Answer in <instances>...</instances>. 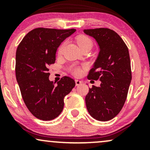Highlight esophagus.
I'll use <instances>...</instances> for the list:
<instances>
[{
	"instance_id": "esophagus-1",
	"label": "esophagus",
	"mask_w": 150,
	"mask_h": 150,
	"mask_svg": "<svg viewBox=\"0 0 150 150\" xmlns=\"http://www.w3.org/2000/svg\"><path fill=\"white\" fill-rule=\"evenodd\" d=\"M81 84H82V81L78 80H75V85H76V86L80 85Z\"/></svg>"
}]
</instances>
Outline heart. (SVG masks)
Instances as JSON below:
<instances>
[{"label": "heart", "mask_w": 150, "mask_h": 150, "mask_svg": "<svg viewBox=\"0 0 150 150\" xmlns=\"http://www.w3.org/2000/svg\"><path fill=\"white\" fill-rule=\"evenodd\" d=\"M77 42L79 46L80 47L81 49H84V48L87 47V46H92V42L91 39L86 36H79L77 38ZM65 44V42H63L58 47V53H61L62 51H63V47H64ZM72 72L75 75H79L81 73V70L77 67H73L72 68Z\"/></svg>", "instance_id": "b5f03b06"}]
</instances>
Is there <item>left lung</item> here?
Masks as SVG:
<instances>
[{"mask_svg": "<svg viewBox=\"0 0 150 150\" xmlns=\"http://www.w3.org/2000/svg\"><path fill=\"white\" fill-rule=\"evenodd\" d=\"M99 46L98 57L89 70V80H99V87L93 85L86 95L90 116L100 121L111 120L123 108L132 79L128 49L121 37L108 28L84 30Z\"/></svg>", "mask_w": 150, "mask_h": 150, "instance_id": "obj_1", "label": "left lung"}]
</instances>
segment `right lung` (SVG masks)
I'll return each mask as SVG.
<instances>
[{
  "instance_id": "obj_1",
  "label": "right lung",
  "mask_w": 150,
  "mask_h": 150,
  "mask_svg": "<svg viewBox=\"0 0 150 150\" xmlns=\"http://www.w3.org/2000/svg\"><path fill=\"white\" fill-rule=\"evenodd\" d=\"M76 31L36 28L23 38L16 51L15 75L24 102L32 114L51 120L61 114L64 97L75 87L73 79L65 76L58 82L50 81L49 65L56 61L61 42Z\"/></svg>"
}]
</instances>
